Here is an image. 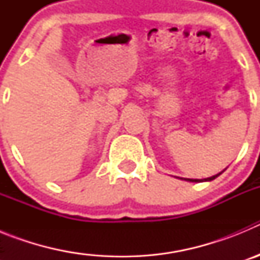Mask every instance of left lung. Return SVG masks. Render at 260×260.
Here are the masks:
<instances>
[{
  "instance_id": "obj_1",
  "label": "left lung",
  "mask_w": 260,
  "mask_h": 260,
  "mask_svg": "<svg viewBox=\"0 0 260 260\" xmlns=\"http://www.w3.org/2000/svg\"><path fill=\"white\" fill-rule=\"evenodd\" d=\"M224 171H225V169H224ZM224 171H222V172H224ZM222 172H221V173H222ZM221 173L216 174V176H212V177H208V178H204V180H192V178H183V180L189 181V182H203V181H212V180H215L216 177H219Z\"/></svg>"
}]
</instances>
